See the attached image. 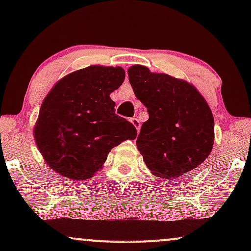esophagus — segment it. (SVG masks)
<instances>
[{"label":"esophagus","instance_id":"1","mask_svg":"<svg viewBox=\"0 0 251 251\" xmlns=\"http://www.w3.org/2000/svg\"><path fill=\"white\" fill-rule=\"evenodd\" d=\"M131 123L133 124V126L135 128H137V131L139 132V128H140V122H139V119H138V118H132L131 119Z\"/></svg>","mask_w":251,"mask_h":251}]
</instances>
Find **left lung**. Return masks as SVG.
I'll use <instances>...</instances> for the list:
<instances>
[{
    "label": "left lung",
    "mask_w": 251,
    "mask_h": 251,
    "mask_svg": "<svg viewBox=\"0 0 251 251\" xmlns=\"http://www.w3.org/2000/svg\"><path fill=\"white\" fill-rule=\"evenodd\" d=\"M135 97L148 107L137 148L146 166L162 179L175 180L194 171L214 146V117L191 83L148 67L128 68Z\"/></svg>",
    "instance_id": "left-lung-1"
}]
</instances>
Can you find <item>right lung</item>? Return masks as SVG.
Returning a JSON list of instances; mask_svg holds the SVG:
<instances>
[{
	"mask_svg": "<svg viewBox=\"0 0 251 251\" xmlns=\"http://www.w3.org/2000/svg\"><path fill=\"white\" fill-rule=\"evenodd\" d=\"M122 67L89 66L62 77L43 100L34 138L47 165L73 180L102 168L114 146L137 129L116 114L109 94L122 86Z\"/></svg>",
	"mask_w": 251,
	"mask_h": 251,
	"instance_id": "right-lung-1",
	"label": "right lung"
}]
</instances>
